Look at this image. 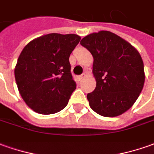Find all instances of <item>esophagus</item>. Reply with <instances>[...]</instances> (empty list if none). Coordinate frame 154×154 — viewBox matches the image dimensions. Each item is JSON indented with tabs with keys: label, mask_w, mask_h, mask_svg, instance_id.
Returning <instances> with one entry per match:
<instances>
[{
	"label": "esophagus",
	"mask_w": 154,
	"mask_h": 154,
	"mask_svg": "<svg viewBox=\"0 0 154 154\" xmlns=\"http://www.w3.org/2000/svg\"><path fill=\"white\" fill-rule=\"evenodd\" d=\"M85 77H86L85 73H82V75H80V76L78 77V79H79V80H82V79H83Z\"/></svg>",
	"instance_id": "1"
}]
</instances>
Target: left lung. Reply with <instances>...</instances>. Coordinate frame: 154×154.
<instances>
[{"mask_svg": "<svg viewBox=\"0 0 154 154\" xmlns=\"http://www.w3.org/2000/svg\"><path fill=\"white\" fill-rule=\"evenodd\" d=\"M94 57L96 88L87 98L102 116L115 117L128 110L143 90L145 74L139 52L109 31L87 35L80 42Z\"/></svg>", "mask_w": 154, "mask_h": 154, "instance_id": "1", "label": "left lung"}]
</instances>
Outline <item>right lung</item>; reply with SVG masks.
<instances>
[{
	"label": "right lung",
	"mask_w": 154,
	"mask_h": 154,
	"mask_svg": "<svg viewBox=\"0 0 154 154\" xmlns=\"http://www.w3.org/2000/svg\"><path fill=\"white\" fill-rule=\"evenodd\" d=\"M80 39L77 34L49 33L29 42L21 52L16 82L23 99L35 112L55 114L67 105L77 87L69 57Z\"/></svg>",
	"instance_id": "1"
}]
</instances>
